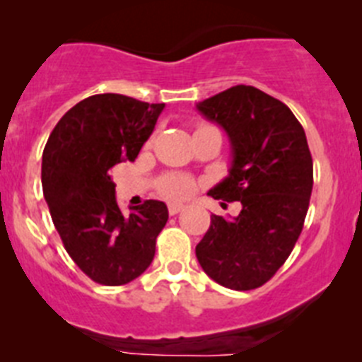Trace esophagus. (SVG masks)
Instances as JSON below:
<instances>
[{"mask_svg": "<svg viewBox=\"0 0 362 362\" xmlns=\"http://www.w3.org/2000/svg\"><path fill=\"white\" fill-rule=\"evenodd\" d=\"M185 206L183 204H179V203H170L168 204V214H170V216H175V214H179L181 212V210H183Z\"/></svg>", "mask_w": 362, "mask_h": 362, "instance_id": "1", "label": "esophagus"}]
</instances>
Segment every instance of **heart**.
I'll return each mask as SVG.
<instances>
[{"mask_svg":"<svg viewBox=\"0 0 362 362\" xmlns=\"http://www.w3.org/2000/svg\"><path fill=\"white\" fill-rule=\"evenodd\" d=\"M192 188H194V181L183 174H166L158 183L159 194L168 199H185L192 194Z\"/></svg>","mask_w":362,"mask_h":362,"instance_id":"b5f03b06","label":"heart"}]
</instances>
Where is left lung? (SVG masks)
<instances>
[{"instance_id":"8db88e82","label":"left lung","mask_w":362,"mask_h":362,"mask_svg":"<svg viewBox=\"0 0 362 362\" xmlns=\"http://www.w3.org/2000/svg\"><path fill=\"white\" fill-rule=\"evenodd\" d=\"M197 110L221 124L232 145L228 177L209 194L243 204L232 221L210 217L197 261L225 288H259L288 259L305 225L313 187L305 129L283 101L255 86H232Z\"/></svg>"}]
</instances>
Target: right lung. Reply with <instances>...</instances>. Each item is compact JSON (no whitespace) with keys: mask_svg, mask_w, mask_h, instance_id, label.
<instances>
[{"mask_svg":"<svg viewBox=\"0 0 362 362\" xmlns=\"http://www.w3.org/2000/svg\"><path fill=\"white\" fill-rule=\"evenodd\" d=\"M165 103L95 94L57 121L43 150L41 185L65 250L83 274L105 286L139 277L152 263L168 221L163 201H145L124 216L110 168L136 161Z\"/></svg>","mask_w":362,"mask_h":362,"instance_id":"right-lung-1","label":"right lung"}]
</instances>
